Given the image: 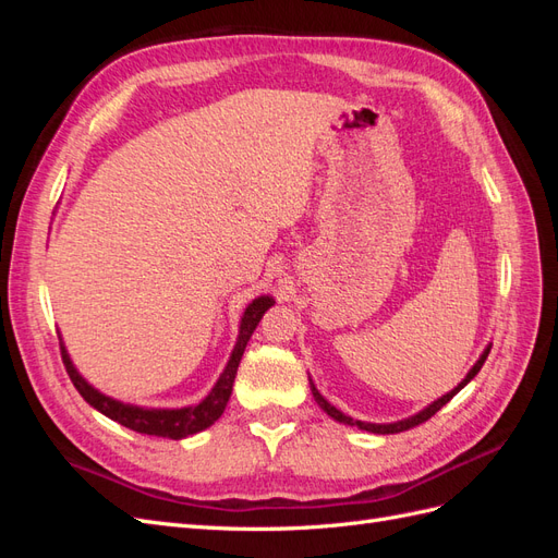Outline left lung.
Segmentation results:
<instances>
[{"label": "left lung", "instance_id": "8db88e82", "mask_svg": "<svg viewBox=\"0 0 558 558\" xmlns=\"http://www.w3.org/2000/svg\"><path fill=\"white\" fill-rule=\"evenodd\" d=\"M488 351H492V347H486L484 349V353H482V356H480V361L475 363V365H472V369H470V373H468V377L459 384V386H456L453 388V391H449L447 396H442L440 400H435L433 404H428V408L424 410V412H418V414H414V416H410V418H404V421H398V424H365V421H353L351 416H347V414H342L340 410H337V408H332V404L324 398V396H320L318 391H316V386L312 384V393H314V400L320 404V410H324V412H328L335 421H342V424H349V426H359L361 430H369V433H379V435H388V433H402V430H410V428H414V426H418V424H424V421H428L437 410H442L445 408V404L456 396V393H459L461 391V388L472 379V377H475L477 373H480V369H482V365H484V361H486V356H488Z\"/></svg>", "mask_w": 558, "mask_h": 558}]
</instances>
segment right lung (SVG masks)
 <instances>
[{"label":"right lung","instance_id":"right-lung-1","mask_svg":"<svg viewBox=\"0 0 558 558\" xmlns=\"http://www.w3.org/2000/svg\"><path fill=\"white\" fill-rule=\"evenodd\" d=\"M272 302H275L272 298L263 295L258 300H253L246 307L244 318H242V328H240V340H238V344H234V351L223 369L221 379L216 381L211 393L199 404H195V408L144 410V408H134V404H123V402H118L113 398H107L99 391H95V388L76 373L70 356H66L64 347L60 344L62 363L66 367V375H70L72 384L76 386V391L81 393V398L88 404H93L97 412H102L105 416L118 421V424L130 428V430H137L144 435H156V437H170V440H181V437H185V435H193V433L209 428L214 421L223 414L226 404L230 400V393H232L234 375H238V367L242 361V353L246 349V342L251 340V332L256 330L263 314L272 307Z\"/></svg>","mask_w":558,"mask_h":558}]
</instances>
